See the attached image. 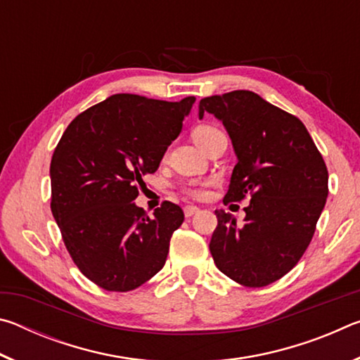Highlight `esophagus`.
Listing matches in <instances>:
<instances>
[{"mask_svg": "<svg viewBox=\"0 0 360 360\" xmlns=\"http://www.w3.org/2000/svg\"><path fill=\"white\" fill-rule=\"evenodd\" d=\"M198 211H200V210L197 208V206H191V205H188V206H186V208H184V214H186V217H192L193 214H197Z\"/></svg>", "mask_w": 360, "mask_h": 360, "instance_id": "esophagus-1", "label": "esophagus"}]
</instances>
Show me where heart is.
I'll return each mask as SVG.
<instances>
[{"label":"heart","mask_w":360,"mask_h":360,"mask_svg":"<svg viewBox=\"0 0 360 360\" xmlns=\"http://www.w3.org/2000/svg\"><path fill=\"white\" fill-rule=\"evenodd\" d=\"M217 131H221V130H217L216 127H212V125H200L193 130L192 135H193L195 143H197L198 146H202L206 141V139L214 135V133H217ZM186 192L188 195H192V197H195V198H200V197H203V195H205V191L200 186L187 187Z\"/></svg>","instance_id":"heart-1"}]
</instances>
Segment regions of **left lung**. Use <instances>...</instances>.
<instances>
[{"label":"left lung","instance_id":"obj_1","mask_svg":"<svg viewBox=\"0 0 360 360\" xmlns=\"http://www.w3.org/2000/svg\"><path fill=\"white\" fill-rule=\"evenodd\" d=\"M205 112L222 122L238 158L224 203L251 198L243 225L216 210L211 255L230 279L264 288L289 273L311 243L328 195L326 162L300 119L249 90L206 96L200 119Z\"/></svg>","mask_w":360,"mask_h":360}]
</instances>
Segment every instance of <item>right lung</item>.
Here are the masks:
<instances>
[{
	"instance_id": "obj_1",
	"label": "right lung",
	"mask_w": 360,
	"mask_h": 360,
	"mask_svg": "<svg viewBox=\"0 0 360 360\" xmlns=\"http://www.w3.org/2000/svg\"><path fill=\"white\" fill-rule=\"evenodd\" d=\"M193 103L195 96L162 101L111 95L79 114L53 150V219L72 262L103 289L133 290L165 265L184 212L163 202L150 219L133 200L143 176L157 172L179 136Z\"/></svg>"
}]
</instances>
